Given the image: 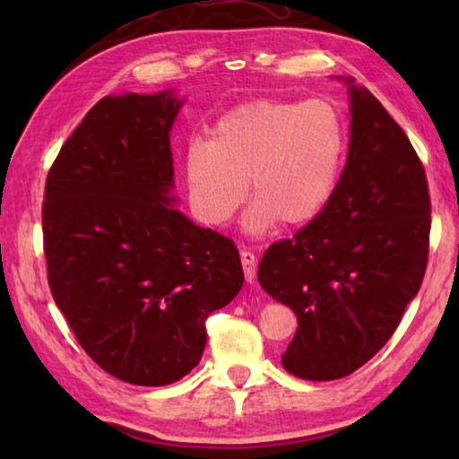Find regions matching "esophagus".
<instances>
[{
  "mask_svg": "<svg viewBox=\"0 0 459 459\" xmlns=\"http://www.w3.org/2000/svg\"><path fill=\"white\" fill-rule=\"evenodd\" d=\"M240 263H243V271H245V279L248 283L255 279V271H257V259L251 251H240Z\"/></svg>",
  "mask_w": 459,
  "mask_h": 459,
  "instance_id": "obj_1",
  "label": "esophagus"
}]
</instances>
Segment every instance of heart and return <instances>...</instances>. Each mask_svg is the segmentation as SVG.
<instances>
[{"mask_svg": "<svg viewBox=\"0 0 459 459\" xmlns=\"http://www.w3.org/2000/svg\"><path fill=\"white\" fill-rule=\"evenodd\" d=\"M346 152L342 115L324 99H257L224 113L211 142L186 147L184 172L194 211L222 227L248 196L257 198L247 229L265 232L279 221L312 222L328 206Z\"/></svg>", "mask_w": 459, "mask_h": 459, "instance_id": "obj_1", "label": "heart"}]
</instances>
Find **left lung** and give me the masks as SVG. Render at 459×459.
<instances>
[{"mask_svg": "<svg viewBox=\"0 0 459 459\" xmlns=\"http://www.w3.org/2000/svg\"><path fill=\"white\" fill-rule=\"evenodd\" d=\"M351 84V145L322 214L263 255L259 283L298 316L290 375L336 380L383 348L421 287L431 200L421 160L380 100Z\"/></svg>", "mask_w": 459, "mask_h": 459, "instance_id": "8db88e82", "label": "left lung"}]
</instances>
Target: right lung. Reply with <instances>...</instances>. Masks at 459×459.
Segmentation results:
<instances>
[{"mask_svg": "<svg viewBox=\"0 0 459 459\" xmlns=\"http://www.w3.org/2000/svg\"><path fill=\"white\" fill-rule=\"evenodd\" d=\"M182 100L103 97L46 178L44 255L52 298L100 368L139 386L188 375L206 317L235 299L238 248L172 206L169 129Z\"/></svg>", "mask_w": 459, "mask_h": 459, "instance_id": "add662e5", "label": "right lung"}]
</instances>
